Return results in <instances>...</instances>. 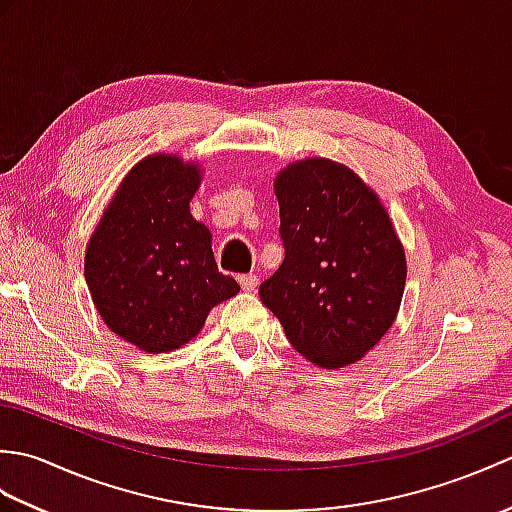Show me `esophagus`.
I'll return each instance as SVG.
<instances>
[{"label":"esophagus","instance_id":"1","mask_svg":"<svg viewBox=\"0 0 512 512\" xmlns=\"http://www.w3.org/2000/svg\"><path fill=\"white\" fill-rule=\"evenodd\" d=\"M237 281H239V286H242V290H246V292H255V290H257V284H259L257 275H253V273L239 275Z\"/></svg>","mask_w":512,"mask_h":512}]
</instances>
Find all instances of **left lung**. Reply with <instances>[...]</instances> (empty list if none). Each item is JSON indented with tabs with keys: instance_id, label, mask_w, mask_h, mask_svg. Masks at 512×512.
Wrapping results in <instances>:
<instances>
[{
	"instance_id": "8db88e82",
	"label": "left lung",
	"mask_w": 512,
	"mask_h": 512,
	"mask_svg": "<svg viewBox=\"0 0 512 512\" xmlns=\"http://www.w3.org/2000/svg\"><path fill=\"white\" fill-rule=\"evenodd\" d=\"M275 193L284 262L259 299L308 361L350 365L396 319L407 277L400 239L376 193L332 160L295 162Z\"/></svg>"
}]
</instances>
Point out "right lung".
I'll return each mask as SVG.
<instances>
[{
	"label": "right lung",
	"instance_id": "1",
	"mask_svg": "<svg viewBox=\"0 0 512 512\" xmlns=\"http://www.w3.org/2000/svg\"><path fill=\"white\" fill-rule=\"evenodd\" d=\"M200 171L149 156L127 173L85 253L92 301L114 334L145 352H169L202 330L239 284L217 270L209 228L189 202Z\"/></svg>",
	"mask_w": 512,
	"mask_h": 512
}]
</instances>
